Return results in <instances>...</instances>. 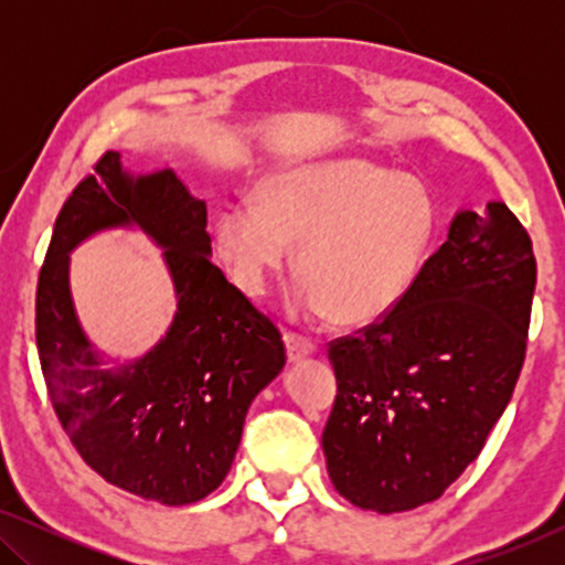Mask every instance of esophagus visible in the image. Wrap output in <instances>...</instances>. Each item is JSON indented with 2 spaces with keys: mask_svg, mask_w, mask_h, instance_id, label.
<instances>
[{
  "mask_svg": "<svg viewBox=\"0 0 565 565\" xmlns=\"http://www.w3.org/2000/svg\"><path fill=\"white\" fill-rule=\"evenodd\" d=\"M285 347H288V360L290 362H298L308 358V354L316 352V344L311 342V339L300 337V334H292V331H285Z\"/></svg>",
  "mask_w": 565,
  "mask_h": 565,
  "instance_id": "obj_1",
  "label": "esophagus"
}]
</instances>
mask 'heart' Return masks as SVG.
I'll use <instances>...</instances> for the list:
<instances>
[{
    "label": "heart",
    "mask_w": 565,
    "mask_h": 565,
    "mask_svg": "<svg viewBox=\"0 0 565 565\" xmlns=\"http://www.w3.org/2000/svg\"><path fill=\"white\" fill-rule=\"evenodd\" d=\"M215 218V244L246 296L296 265V311L347 327L385 319L408 298L437 234V203L416 177L362 159L285 167Z\"/></svg>",
    "instance_id": "heart-1"
}]
</instances>
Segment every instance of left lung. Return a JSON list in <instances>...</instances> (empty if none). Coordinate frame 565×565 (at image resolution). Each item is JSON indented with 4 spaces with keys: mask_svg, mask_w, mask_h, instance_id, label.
I'll list each match as a JSON object with an SVG mask.
<instances>
[{
    "mask_svg": "<svg viewBox=\"0 0 565 565\" xmlns=\"http://www.w3.org/2000/svg\"><path fill=\"white\" fill-rule=\"evenodd\" d=\"M537 265L504 203L460 211L396 311L334 339L321 447L347 501L381 514L445 493L483 450L527 350Z\"/></svg>",
    "mask_w": 565,
    "mask_h": 565,
    "instance_id": "left-lung-1",
    "label": "left lung"
}]
</instances>
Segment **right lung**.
<instances>
[{"label": "right lung", "mask_w": 565, "mask_h": 565, "mask_svg": "<svg viewBox=\"0 0 565 565\" xmlns=\"http://www.w3.org/2000/svg\"><path fill=\"white\" fill-rule=\"evenodd\" d=\"M205 226V200L172 169L136 177L107 151L61 207L38 277V358L61 427L107 483L167 507L218 489L254 396L285 365L280 331L213 265ZM107 227L161 245L178 296L160 344L118 369L102 367L67 288V254Z\"/></svg>", "instance_id": "right-lung-1"}]
</instances>
